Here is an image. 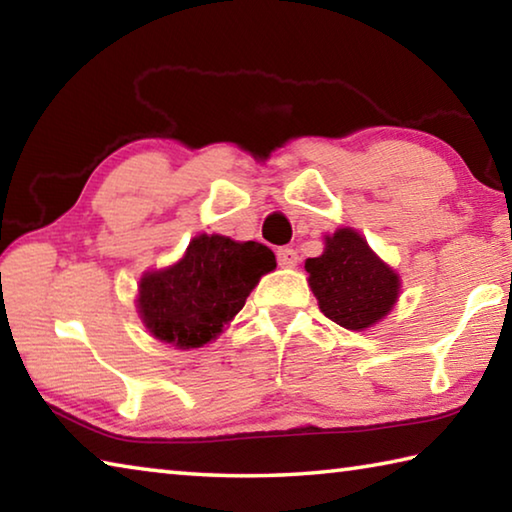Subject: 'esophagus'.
I'll list each match as a JSON object with an SVG mask.
<instances>
[{
	"instance_id": "esophagus-1",
	"label": "esophagus",
	"mask_w": 512,
	"mask_h": 512,
	"mask_svg": "<svg viewBox=\"0 0 512 512\" xmlns=\"http://www.w3.org/2000/svg\"><path fill=\"white\" fill-rule=\"evenodd\" d=\"M277 262L284 268H293L298 264V253L293 248H280L277 250Z\"/></svg>"
}]
</instances>
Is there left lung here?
I'll return each instance as SVG.
<instances>
[{
    "label": "left lung",
    "mask_w": 512,
    "mask_h": 512,
    "mask_svg": "<svg viewBox=\"0 0 512 512\" xmlns=\"http://www.w3.org/2000/svg\"><path fill=\"white\" fill-rule=\"evenodd\" d=\"M318 307L336 325L361 332L391 314L402 280L357 230L325 235L323 255L305 262Z\"/></svg>",
    "instance_id": "1"
}]
</instances>
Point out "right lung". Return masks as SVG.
Segmentation results:
<instances>
[{
	"instance_id": "right-lung-1",
	"label": "right lung",
	"mask_w": 512,
	"mask_h": 512,
	"mask_svg": "<svg viewBox=\"0 0 512 512\" xmlns=\"http://www.w3.org/2000/svg\"><path fill=\"white\" fill-rule=\"evenodd\" d=\"M275 266L273 250L264 244L203 232L176 264L140 277L137 314L153 339L178 350L203 348L230 325Z\"/></svg>"
}]
</instances>
